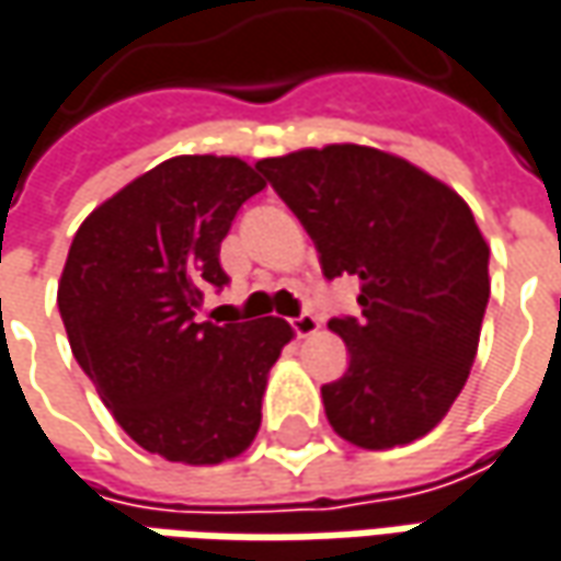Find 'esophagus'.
Returning <instances> with one entry per match:
<instances>
[{
	"label": "esophagus",
	"mask_w": 561,
	"mask_h": 561,
	"mask_svg": "<svg viewBox=\"0 0 561 561\" xmlns=\"http://www.w3.org/2000/svg\"><path fill=\"white\" fill-rule=\"evenodd\" d=\"M291 329L298 332V339H310L319 332V319L313 313H300V317L291 319Z\"/></svg>",
	"instance_id": "1"
}]
</instances>
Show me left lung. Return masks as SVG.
<instances>
[{"mask_svg":"<svg viewBox=\"0 0 561 561\" xmlns=\"http://www.w3.org/2000/svg\"><path fill=\"white\" fill-rule=\"evenodd\" d=\"M257 170L313 239L325 279H359V317L329 322L351 354L322 385L329 425L363 450L428 435L469 378L491 298V248L469 204L410 161L351 142Z\"/></svg>","mask_w":561,"mask_h":561,"instance_id":"left-lung-1","label":"left lung"}]
</instances>
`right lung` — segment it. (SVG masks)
<instances>
[{"mask_svg":"<svg viewBox=\"0 0 561 561\" xmlns=\"http://www.w3.org/2000/svg\"><path fill=\"white\" fill-rule=\"evenodd\" d=\"M263 185L242 158L180 154L99 204L70 242L58 282L70 351L126 435L170 462L244 454L295 339L279 317H195L204 291L229 282L220 242Z\"/></svg>","mask_w":561,"mask_h":561,"instance_id":"obj_1","label":"right lung"}]
</instances>
